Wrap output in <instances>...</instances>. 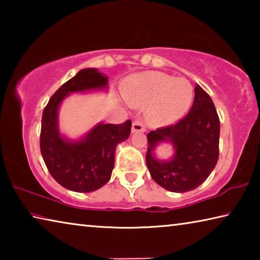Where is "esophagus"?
<instances>
[{"instance_id":"esophagus-1","label":"esophagus","mask_w":260,"mask_h":260,"mask_svg":"<svg viewBox=\"0 0 260 260\" xmlns=\"http://www.w3.org/2000/svg\"><path fill=\"white\" fill-rule=\"evenodd\" d=\"M132 132L133 133H143V132H146V127L142 124V121L134 120L133 125H132Z\"/></svg>"}]
</instances>
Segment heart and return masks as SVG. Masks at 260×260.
Segmentation results:
<instances>
[{"instance_id": "heart-1", "label": "heart", "mask_w": 260, "mask_h": 260, "mask_svg": "<svg viewBox=\"0 0 260 260\" xmlns=\"http://www.w3.org/2000/svg\"><path fill=\"white\" fill-rule=\"evenodd\" d=\"M127 102L135 107L148 104L147 117L155 125L171 124L187 112L193 98L190 82L183 78L148 71L129 78L122 87Z\"/></svg>"}]
</instances>
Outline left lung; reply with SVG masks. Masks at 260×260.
Masks as SVG:
<instances>
[{
    "label": "left lung",
    "instance_id": "1",
    "mask_svg": "<svg viewBox=\"0 0 260 260\" xmlns=\"http://www.w3.org/2000/svg\"><path fill=\"white\" fill-rule=\"evenodd\" d=\"M220 121L210 95L197 85L189 112L173 125L148 133L147 166L153 181L173 192H184L201 186L217 165L219 158ZM171 142L175 156L159 161L154 149Z\"/></svg>",
    "mask_w": 260,
    "mask_h": 260
}]
</instances>
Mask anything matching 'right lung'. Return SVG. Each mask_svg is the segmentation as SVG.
I'll return each instance as SVG.
<instances>
[{"label":"right lung","mask_w":260,"mask_h":260,"mask_svg":"<svg viewBox=\"0 0 260 260\" xmlns=\"http://www.w3.org/2000/svg\"><path fill=\"white\" fill-rule=\"evenodd\" d=\"M107 86V76L96 69H83L56 90L43 110L40 134L43 160L51 177L72 191L90 192L109 181L116 147L128 139L132 121L99 124L82 140L72 142L59 134L58 107L70 93L103 89Z\"/></svg>","instance_id":"1"}]
</instances>
